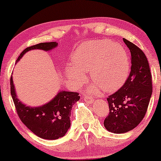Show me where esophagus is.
<instances>
[{"instance_id": "obj_1", "label": "esophagus", "mask_w": 161, "mask_h": 161, "mask_svg": "<svg viewBox=\"0 0 161 161\" xmlns=\"http://www.w3.org/2000/svg\"><path fill=\"white\" fill-rule=\"evenodd\" d=\"M83 100H85V102H86L87 103H92V102L94 101L93 98H92V97H89V96H85V97H83Z\"/></svg>"}]
</instances>
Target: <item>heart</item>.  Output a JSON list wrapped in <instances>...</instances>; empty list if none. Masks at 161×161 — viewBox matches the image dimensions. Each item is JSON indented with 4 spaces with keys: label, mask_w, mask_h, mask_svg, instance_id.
<instances>
[{
    "label": "heart",
    "mask_w": 161,
    "mask_h": 161,
    "mask_svg": "<svg viewBox=\"0 0 161 161\" xmlns=\"http://www.w3.org/2000/svg\"><path fill=\"white\" fill-rule=\"evenodd\" d=\"M72 66H66L65 74L69 81L79 86L85 80L84 73L90 75L94 83L91 90L97 87L111 92L122 86L128 76L129 59L122 45L110 40L87 41L81 44L71 55Z\"/></svg>",
    "instance_id": "b5f03b06"
}]
</instances>
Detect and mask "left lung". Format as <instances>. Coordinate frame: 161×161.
Here are the masks:
<instances>
[{
	"label": "left lung",
	"mask_w": 161,
	"mask_h": 161,
	"mask_svg": "<svg viewBox=\"0 0 161 161\" xmlns=\"http://www.w3.org/2000/svg\"><path fill=\"white\" fill-rule=\"evenodd\" d=\"M131 52L130 75L120 90L108 98L110 112L105 129L122 134L134 129L147 113L152 95V75L145 53L134 43L123 39Z\"/></svg>",
	"instance_id": "8db88e82"
}]
</instances>
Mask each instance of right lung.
Wrapping results in <instances>:
<instances>
[{"instance_id":"add662e5","label":"right lung","mask_w":161,"mask_h":161,"mask_svg":"<svg viewBox=\"0 0 161 161\" xmlns=\"http://www.w3.org/2000/svg\"><path fill=\"white\" fill-rule=\"evenodd\" d=\"M57 42L40 43L25 49L16 63L20 61L26 52L32 50L50 51L58 47ZM11 94L18 115L23 124L36 136L44 139H58L66 134L71 125V111L80 97L78 92L60 90L49 102L38 107H30L18 98L15 87L11 77Z\"/></svg>"}]
</instances>
